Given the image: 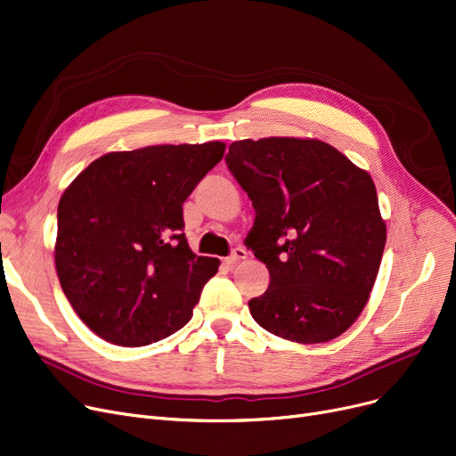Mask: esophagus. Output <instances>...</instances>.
Here are the masks:
<instances>
[{"mask_svg":"<svg viewBox=\"0 0 456 456\" xmlns=\"http://www.w3.org/2000/svg\"><path fill=\"white\" fill-rule=\"evenodd\" d=\"M246 256H248V251H246L244 248H236V249L227 256V259H225V265H227V266H232V265H236L239 261L246 259Z\"/></svg>","mask_w":456,"mask_h":456,"instance_id":"34e87169","label":"esophagus"}]
</instances>
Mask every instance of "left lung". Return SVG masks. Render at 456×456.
<instances>
[{
    "label": "left lung",
    "mask_w": 456,
    "mask_h": 456,
    "mask_svg": "<svg viewBox=\"0 0 456 456\" xmlns=\"http://www.w3.org/2000/svg\"><path fill=\"white\" fill-rule=\"evenodd\" d=\"M225 162L255 208L244 244L270 272L249 300L255 322L304 345L339 338L362 314L386 246L370 175L300 137L234 142Z\"/></svg>",
    "instance_id": "left-lung-1"
}]
</instances>
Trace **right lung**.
<instances>
[{
    "instance_id": "1",
    "label": "right lung",
    "mask_w": 456,
    "mask_h": 456,
    "mask_svg": "<svg viewBox=\"0 0 456 456\" xmlns=\"http://www.w3.org/2000/svg\"><path fill=\"white\" fill-rule=\"evenodd\" d=\"M224 152L222 142L108 152L63 191L55 270L98 338L145 346L188 324L220 259L190 249L183 205Z\"/></svg>"
}]
</instances>
